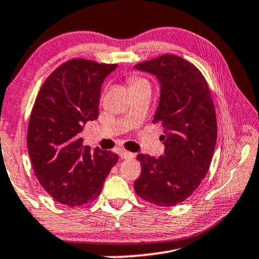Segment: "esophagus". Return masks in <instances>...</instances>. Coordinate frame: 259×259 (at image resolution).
<instances>
[{"label": "esophagus", "instance_id": "obj_1", "mask_svg": "<svg viewBox=\"0 0 259 259\" xmlns=\"http://www.w3.org/2000/svg\"><path fill=\"white\" fill-rule=\"evenodd\" d=\"M118 154H120V157L122 159H133L135 157L134 153H131V152H128L125 150H120V152H118Z\"/></svg>", "mask_w": 259, "mask_h": 259}]
</instances>
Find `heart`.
Returning a JSON list of instances; mask_svg holds the SVG:
<instances>
[{"instance_id": "heart-1", "label": "heart", "mask_w": 259, "mask_h": 259, "mask_svg": "<svg viewBox=\"0 0 259 259\" xmlns=\"http://www.w3.org/2000/svg\"><path fill=\"white\" fill-rule=\"evenodd\" d=\"M128 81L130 85V90L137 89V88H150V83L145 79V78H142L135 75L130 76Z\"/></svg>"}]
</instances>
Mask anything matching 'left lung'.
Returning <instances> with one entry per match:
<instances>
[{
    "instance_id": "1",
    "label": "left lung",
    "mask_w": 259,
    "mask_h": 259,
    "mask_svg": "<svg viewBox=\"0 0 259 259\" xmlns=\"http://www.w3.org/2000/svg\"><path fill=\"white\" fill-rule=\"evenodd\" d=\"M157 78L160 98L153 122L163 126L159 158L138 154L142 173L135 191L158 206H174L192 195L210 168L217 143V118L210 89L194 64L162 55L135 65Z\"/></svg>"
}]
</instances>
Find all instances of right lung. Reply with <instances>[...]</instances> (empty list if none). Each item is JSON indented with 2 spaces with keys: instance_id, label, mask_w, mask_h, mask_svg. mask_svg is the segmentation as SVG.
Here are the masks:
<instances>
[{
  "instance_id": "1",
  "label": "right lung",
  "mask_w": 259,
  "mask_h": 259,
  "mask_svg": "<svg viewBox=\"0 0 259 259\" xmlns=\"http://www.w3.org/2000/svg\"><path fill=\"white\" fill-rule=\"evenodd\" d=\"M116 64L75 59L51 73L36 97L27 129V150L36 179L53 198L76 206L91 202L117 154L83 146L84 125L99 116L105 78Z\"/></svg>"
}]
</instances>
